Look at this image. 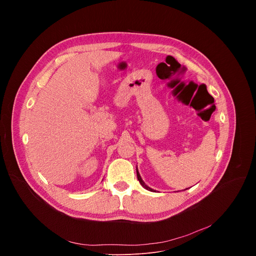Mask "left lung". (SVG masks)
<instances>
[{
  "instance_id": "left-lung-1",
  "label": "left lung",
  "mask_w": 256,
  "mask_h": 256,
  "mask_svg": "<svg viewBox=\"0 0 256 256\" xmlns=\"http://www.w3.org/2000/svg\"><path fill=\"white\" fill-rule=\"evenodd\" d=\"M136 176H138V180L140 181V184H142V188H144L146 190H150V192H154V190H153L152 188H150L148 186H146V184L142 181V177H140V173H138V168H136Z\"/></svg>"
}]
</instances>
